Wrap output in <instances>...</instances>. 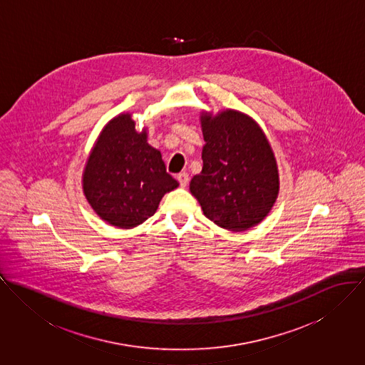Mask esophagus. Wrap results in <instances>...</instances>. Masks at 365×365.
<instances>
[{"label":"esophagus","instance_id":"obj_1","mask_svg":"<svg viewBox=\"0 0 365 365\" xmlns=\"http://www.w3.org/2000/svg\"><path fill=\"white\" fill-rule=\"evenodd\" d=\"M178 180H179L182 187H186L189 185V175L186 172H182V173L178 175Z\"/></svg>","mask_w":365,"mask_h":365}]
</instances>
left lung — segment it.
<instances>
[{
	"mask_svg": "<svg viewBox=\"0 0 365 365\" xmlns=\"http://www.w3.org/2000/svg\"><path fill=\"white\" fill-rule=\"evenodd\" d=\"M202 169L190 193L215 225L241 232L262 222L277 200L280 178L273 148L249 115L235 109L200 113Z\"/></svg>",
	"mask_w": 365,
	"mask_h": 365,
	"instance_id": "left-lung-1",
	"label": "left lung"
}]
</instances>
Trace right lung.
I'll list each match as a JSON object with an SVG mask.
<instances>
[{
    "mask_svg": "<svg viewBox=\"0 0 365 365\" xmlns=\"http://www.w3.org/2000/svg\"><path fill=\"white\" fill-rule=\"evenodd\" d=\"M147 138V127L137 131L131 113H120L102 128L85 163V199L116 228L131 230L147 221L163 195L179 186Z\"/></svg>",
    "mask_w": 365,
    "mask_h": 365,
    "instance_id": "right-lung-1",
    "label": "right lung"
}]
</instances>
